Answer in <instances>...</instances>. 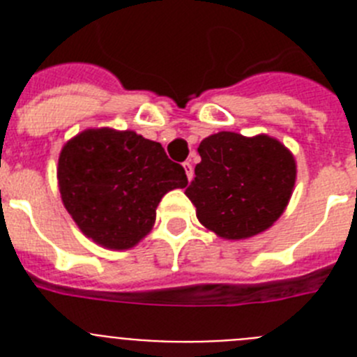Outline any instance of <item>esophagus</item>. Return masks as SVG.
Returning a JSON list of instances; mask_svg holds the SVG:
<instances>
[{"label":"esophagus","mask_w":357,"mask_h":357,"mask_svg":"<svg viewBox=\"0 0 357 357\" xmlns=\"http://www.w3.org/2000/svg\"><path fill=\"white\" fill-rule=\"evenodd\" d=\"M182 166H184V169H185V176H188V181H193L195 173H193V166H191V162H189V160H185Z\"/></svg>","instance_id":"1"}]
</instances>
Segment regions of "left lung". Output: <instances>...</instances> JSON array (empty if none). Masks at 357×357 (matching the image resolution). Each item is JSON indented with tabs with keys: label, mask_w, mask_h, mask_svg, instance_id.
Here are the masks:
<instances>
[{
	"label": "left lung",
	"mask_w": 357,
	"mask_h": 357,
	"mask_svg": "<svg viewBox=\"0 0 357 357\" xmlns=\"http://www.w3.org/2000/svg\"><path fill=\"white\" fill-rule=\"evenodd\" d=\"M202 160L185 195L197 218L223 239H248L284 213L296 181L291 151L266 134L218 132L198 146Z\"/></svg>",
	"instance_id": "8db88e82"
}]
</instances>
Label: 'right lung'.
Returning a JSON list of instances; mask_svg holds the SVG:
<instances>
[{"label": "right lung", "mask_w": 357, "mask_h": 357, "mask_svg": "<svg viewBox=\"0 0 357 357\" xmlns=\"http://www.w3.org/2000/svg\"><path fill=\"white\" fill-rule=\"evenodd\" d=\"M56 181L78 229L109 250L135 247L153 229L164 195L188 185L160 143L109 127L87 128L62 146Z\"/></svg>", "instance_id": "1"}]
</instances>
